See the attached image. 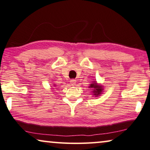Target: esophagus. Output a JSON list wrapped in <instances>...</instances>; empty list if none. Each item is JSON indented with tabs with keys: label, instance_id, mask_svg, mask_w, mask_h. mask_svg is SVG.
<instances>
[{
	"label": "esophagus",
	"instance_id": "1",
	"mask_svg": "<svg viewBox=\"0 0 150 150\" xmlns=\"http://www.w3.org/2000/svg\"><path fill=\"white\" fill-rule=\"evenodd\" d=\"M76 81H76L75 79H71L70 81L71 86H75V83H76Z\"/></svg>",
	"mask_w": 150,
	"mask_h": 150
}]
</instances>
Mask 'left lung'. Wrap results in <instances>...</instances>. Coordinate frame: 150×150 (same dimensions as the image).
<instances>
[{
  "label": "left lung",
  "mask_w": 150,
  "mask_h": 150,
  "mask_svg": "<svg viewBox=\"0 0 150 150\" xmlns=\"http://www.w3.org/2000/svg\"><path fill=\"white\" fill-rule=\"evenodd\" d=\"M89 88L91 89L93 95L95 97H98L104 91V86L101 84H98L97 81H93L89 85Z\"/></svg>",
  "instance_id": "8db88e82"
}]
</instances>
